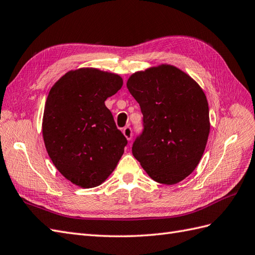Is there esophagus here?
I'll return each mask as SVG.
<instances>
[{
    "mask_svg": "<svg viewBox=\"0 0 255 255\" xmlns=\"http://www.w3.org/2000/svg\"><path fill=\"white\" fill-rule=\"evenodd\" d=\"M123 133H124V135L126 136V139H127L128 141L131 140V138H132V129H131V127H130V126L124 127Z\"/></svg>",
    "mask_w": 255,
    "mask_h": 255,
    "instance_id": "34e87169",
    "label": "esophagus"
}]
</instances>
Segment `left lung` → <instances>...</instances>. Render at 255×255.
I'll return each mask as SVG.
<instances>
[{"label":"left lung","mask_w":255,"mask_h":255,"mask_svg":"<svg viewBox=\"0 0 255 255\" xmlns=\"http://www.w3.org/2000/svg\"><path fill=\"white\" fill-rule=\"evenodd\" d=\"M127 88L143 114L142 132L132 144L135 159L158 183L184 180L199 164L210 131L205 93L168 64L136 72Z\"/></svg>","instance_id":"1"}]
</instances>
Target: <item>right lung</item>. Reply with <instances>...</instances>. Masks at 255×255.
Listing matches in <instances>:
<instances>
[{
  "instance_id": "right-lung-1",
  "label": "right lung",
  "mask_w": 255,
  "mask_h": 255,
  "mask_svg": "<svg viewBox=\"0 0 255 255\" xmlns=\"http://www.w3.org/2000/svg\"><path fill=\"white\" fill-rule=\"evenodd\" d=\"M123 86L122 77L97 69L70 71L50 89L43 138L65 179L85 188L100 185L127 145L104 101Z\"/></svg>"
}]
</instances>
